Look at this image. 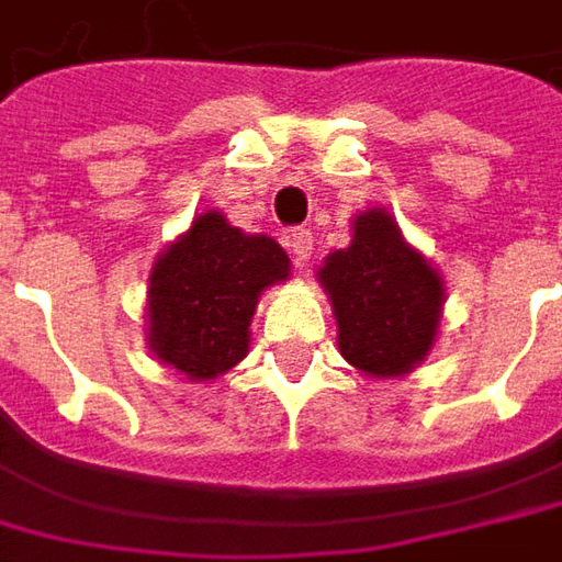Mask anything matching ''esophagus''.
I'll list each match as a JSON object with an SVG mask.
<instances>
[{"label":"esophagus","instance_id":"esophagus-1","mask_svg":"<svg viewBox=\"0 0 562 562\" xmlns=\"http://www.w3.org/2000/svg\"><path fill=\"white\" fill-rule=\"evenodd\" d=\"M289 246H292L294 258L304 265L310 255H313V234H310L307 227H294L292 234H289Z\"/></svg>","mask_w":562,"mask_h":562}]
</instances>
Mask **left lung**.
<instances>
[{
    "label": "left lung",
    "mask_w": 562,
    "mask_h": 562,
    "mask_svg": "<svg viewBox=\"0 0 562 562\" xmlns=\"http://www.w3.org/2000/svg\"><path fill=\"white\" fill-rule=\"evenodd\" d=\"M319 280L335 304L340 352L374 376L407 374L431 349L445 285L404 243L390 213L356 218L352 243L325 258Z\"/></svg>",
    "instance_id": "left-lung-1"
}]
</instances>
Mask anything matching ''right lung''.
I'll return each instance as SVG.
<instances>
[{
    "mask_svg": "<svg viewBox=\"0 0 562 562\" xmlns=\"http://www.w3.org/2000/svg\"><path fill=\"white\" fill-rule=\"evenodd\" d=\"M289 277V255L203 213L160 255L148 285V340L164 364L213 380L249 352L258 294Z\"/></svg>",
    "mask_w": 562,
    "mask_h": 562,
    "instance_id": "obj_1",
    "label": "right lung"
}]
</instances>
